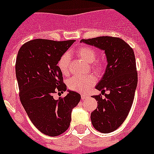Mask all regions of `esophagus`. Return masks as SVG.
Listing matches in <instances>:
<instances>
[{
	"mask_svg": "<svg viewBox=\"0 0 154 154\" xmlns=\"http://www.w3.org/2000/svg\"><path fill=\"white\" fill-rule=\"evenodd\" d=\"M88 96H87V95H81V99L83 100H86V99H87L88 98Z\"/></svg>",
	"mask_w": 154,
	"mask_h": 154,
	"instance_id": "1",
	"label": "esophagus"
}]
</instances>
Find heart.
I'll return each instance as SVG.
<instances>
[{"instance_id":"b5f03b06","label":"heart","mask_w":154,"mask_h":154,"mask_svg":"<svg viewBox=\"0 0 154 154\" xmlns=\"http://www.w3.org/2000/svg\"><path fill=\"white\" fill-rule=\"evenodd\" d=\"M76 54L87 63H91V67L95 72L100 73L104 68V64L102 61H95L97 57V51L90 46H84L78 48L75 51ZM70 57L69 54H64L61 57L58 62L57 67L63 75L69 74V63ZM94 77L88 76H74L67 80V86L70 90L79 93H84L90 90L95 84Z\"/></svg>"}]
</instances>
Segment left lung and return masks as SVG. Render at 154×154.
Instances as JSON below:
<instances>
[{
  "label": "left lung",
  "mask_w": 154,
  "mask_h": 154,
  "mask_svg": "<svg viewBox=\"0 0 154 154\" xmlns=\"http://www.w3.org/2000/svg\"><path fill=\"white\" fill-rule=\"evenodd\" d=\"M80 42L104 51L107 61L106 70L96 89L102 96H93L97 107L91 112L92 125L102 133L112 132L127 118L134 101L137 84V73L133 49L120 38L100 36L81 39Z\"/></svg>",
  "instance_id": "left-lung-1"
}]
</instances>
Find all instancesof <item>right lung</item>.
<instances>
[{
    "label": "right lung",
    "instance_id": "right-lung-1",
    "mask_svg": "<svg viewBox=\"0 0 154 154\" xmlns=\"http://www.w3.org/2000/svg\"><path fill=\"white\" fill-rule=\"evenodd\" d=\"M74 40L56 42L36 38L23 45L16 61V77L20 101L32 124L42 133L57 136L69 128L71 112L80 95L67 90L57 62ZM57 91L68 92L59 100Z\"/></svg>",
    "mask_w": 154,
    "mask_h": 154
}]
</instances>
